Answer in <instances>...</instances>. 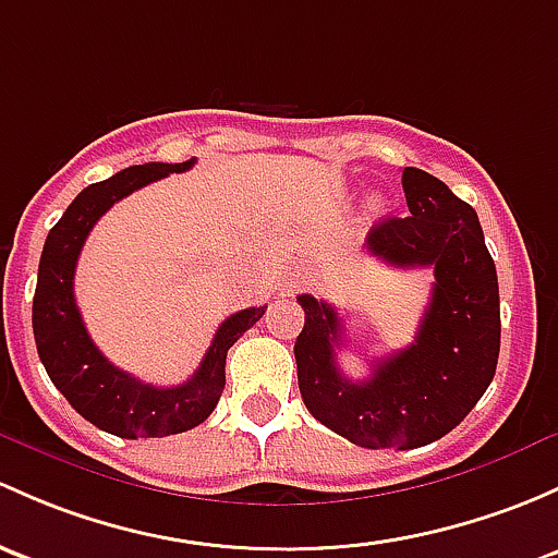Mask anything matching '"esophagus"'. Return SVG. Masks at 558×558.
Here are the masks:
<instances>
[{
	"label": "esophagus",
	"instance_id": "1",
	"mask_svg": "<svg viewBox=\"0 0 558 558\" xmlns=\"http://www.w3.org/2000/svg\"><path fill=\"white\" fill-rule=\"evenodd\" d=\"M304 286H307V278H304V275H299V278H294V283H291V291L304 289Z\"/></svg>",
	"mask_w": 558,
	"mask_h": 558
}]
</instances>
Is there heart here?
<instances>
[{
    "mask_svg": "<svg viewBox=\"0 0 558 558\" xmlns=\"http://www.w3.org/2000/svg\"><path fill=\"white\" fill-rule=\"evenodd\" d=\"M372 208H377V203H372Z\"/></svg>",
    "mask_w": 558,
    "mask_h": 558,
    "instance_id": "1",
    "label": "heart"
}]
</instances>
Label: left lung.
<instances>
[{
  "label": "left lung",
  "mask_w": 558,
  "mask_h": 558,
  "mask_svg": "<svg viewBox=\"0 0 558 558\" xmlns=\"http://www.w3.org/2000/svg\"><path fill=\"white\" fill-rule=\"evenodd\" d=\"M401 184L412 214L374 225L366 251L392 267H433L436 283L414 342L374 361L372 377L348 379L337 363L339 313L324 299L296 296L304 407L366 449H417L447 436L486 392L500 355V289L476 210L420 168H403Z\"/></svg>",
  "instance_id": "left-lung-1"
}]
</instances>
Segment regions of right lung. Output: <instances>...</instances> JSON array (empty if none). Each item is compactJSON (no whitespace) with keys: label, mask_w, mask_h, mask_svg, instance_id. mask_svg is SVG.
Returning <instances> with one entry per match:
<instances>
[{"label":"right lung","mask_w":558,"mask_h":558,"mask_svg":"<svg viewBox=\"0 0 558 558\" xmlns=\"http://www.w3.org/2000/svg\"><path fill=\"white\" fill-rule=\"evenodd\" d=\"M186 162H146L85 186L63 210L45 240L34 291L32 324L39 361L69 403L101 430L120 438H162L192 430L210 417L225 392L227 350L262 318L267 307L230 315L216 331L201 368L175 387L146 385L122 372L96 348L74 299V269L96 221L122 197L168 173H184Z\"/></svg>","instance_id":"add662e5"}]
</instances>
